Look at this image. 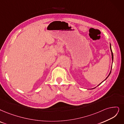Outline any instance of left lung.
Listing matches in <instances>:
<instances>
[{
  "instance_id": "obj_1",
  "label": "left lung",
  "mask_w": 124,
  "mask_h": 124,
  "mask_svg": "<svg viewBox=\"0 0 124 124\" xmlns=\"http://www.w3.org/2000/svg\"><path fill=\"white\" fill-rule=\"evenodd\" d=\"M110 50H111V56H112V61H113V53H112V50H111V44H110ZM111 69H112V67H111ZM111 71H110V72L109 74V75H108V76H107V77H106V79H105V80H104V81H105V80H106V79H107V78L108 77V76H109V75H110V73H111ZM103 82H101V83L100 84H99V85H98V86H99V85H101V83H102ZM95 88H96V87H95ZM92 88V89H93V88Z\"/></svg>"
}]
</instances>
